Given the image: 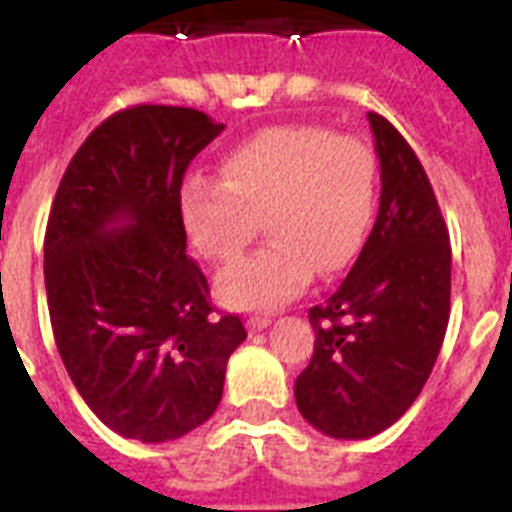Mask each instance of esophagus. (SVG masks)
I'll list each match as a JSON object with an SVG mask.
<instances>
[{
  "label": "esophagus",
  "mask_w": 512,
  "mask_h": 512,
  "mask_svg": "<svg viewBox=\"0 0 512 512\" xmlns=\"http://www.w3.org/2000/svg\"><path fill=\"white\" fill-rule=\"evenodd\" d=\"M246 325H248V330H251V333H259V330L269 328L271 318H269V315H251V318L246 320Z\"/></svg>",
  "instance_id": "1"
}]
</instances>
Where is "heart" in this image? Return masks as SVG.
<instances>
[{
    "label": "heart",
    "mask_w": 512,
    "mask_h": 512,
    "mask_svg": "<svg viewBox=\"0 0 512 512\" xmlns=\"http://www.w3.org/2000/svg\"><path fill=\"white\" fill-rule=\"evenodd\" d=\"M182 223L202 256L228 261L259 233L271 241L220 274L217 292L241 310H274L312 271L333 274L359 253L377 207V158L356 135L320 125H277L243 140L220 182L189 179Z\"/></svg>",
    "instance_id": "heart-1"
}]
</instances>
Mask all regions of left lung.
I'll list each match as a JSON object with an SVG mask.
<instances>
[{"mask_svg": "<svg viewBox=\"0 0 512 512\" xmlns=\"http://www.w3.org/2000/svg\"><path fill=\"white\" fill-rule=\"evenodd\" d=\"M382 169L372 233L348 277L310 307L315 351L295 382L302 418L330 438L390 428L420 395L451 310V246L408 140L369 112Z\"/></svg>", "mask_w": 512, "mask_h": 512, "instance_id": "8db88e82", "label": "left lung"}]
</instances>
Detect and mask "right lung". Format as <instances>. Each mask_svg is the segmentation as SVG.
<instances>
[{
    "label": "right lung",
    "mask_w": 512,
    "mask_h": 512,
    "mask_svg": "<svg viewBox=\"0 0 512 512\" xmlns=\"http://www.w3.org/2000/svg\"><path fill=\"white\" fill-rule=\"evenodd\" d=\"M223 128L192 107H128L58 184L43 246L53 338L84 402L125 438L164 443L205 423L246 338L210 305L179 205L184 171Z\"/></svg>",
    "instance_id": "right-lung-1"
}]
</instances>
